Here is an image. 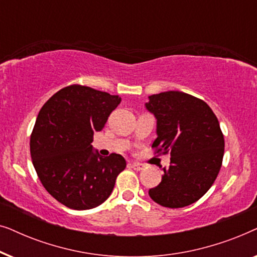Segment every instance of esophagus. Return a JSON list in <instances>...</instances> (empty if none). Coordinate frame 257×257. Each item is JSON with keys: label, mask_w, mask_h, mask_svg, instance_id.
Masks as SVG:
<instances>
[{"label": "esophagus", "mask_w": 257, "mask_h": 257, "mask_svg": "<svg viewBox=\"0 0 257 257\" xmlns=\"http://www.w3.org/2000/svg\"><path fill=\"white\" fill-rule=\"evenodd\" d=\"M131 166H132V168H135V170H137V171H142V170H144V168H145V166H144V165L140 164V163H132Z\"/></svg>", "instance_id": "obj_1"}]
</instances>
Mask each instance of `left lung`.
Instances as JSON below:
<instances>
[{
	"instance_id": "8db88e82",
	"label": "left lung",
	"mask_w": 257,
	"mask_h": 257,
	"mask_svg": "<svg viewBox=\"0 0 257 257\" xmlns=\"http://www.w3.org/2000/svg\"><path fill=\"white\" fill-rule=\"evenodd\" d=\"M145 107L157 119L152 147L171 153L161 182L149 191L151 199L168 208L192 205L212 187L222 165L219 120L205 101L180 91L152 94Z\"/></svg>"
}]
</instances>
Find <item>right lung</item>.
Here are the masks:
<instances>
[{
  "label": "right lung",
  "instance_id": "1",
  "mask_svg": "<svg viewBox=\"0 0 257 257\" xmlns=\"http://www.w3.org/2000/svg\"><path fill=\"white\" fill-rule=\"evenodd\" d=\"M121 98L89 86L70 85L56 92L37 115L30 154L42 185L69 208L99 206L111 195L126 167L120 154L106 158L93 150V133L101 131Z\"/></svg>",
  "mask_w": 257,
  "mask_h": 257
}]
</instances>
